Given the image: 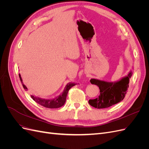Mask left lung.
<instances>
[{"instance_id": "left-lung-1", "label": "left lung", "mask_w": 149, "mask_h": 149, "mask_svg": "<svg viewBox=\"0 0 149 149\" xmlns=\"http://www.w3.org/2000/svg\"><path fill=\"white\" fill-rule=\"evenodd\" d=\"M132 74V71H130L127 76L114 83L91 79L90 82L97 86L100 90V94L94 100H89V104L97 109H103L123 101L129 88V79L131 78Z\"/></svg>"}]
</instances>
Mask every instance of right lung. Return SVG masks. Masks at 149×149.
<instances>
[{
	"label": "right lung",
	"mask_w": 149,
	"mask_h": 149,
	"mask_svg": "<svg viewBox=\"0 0 149 149\" xmlns=\"http://www.w3.org/2000/svg\"><path fill=\"white\" fill-rule=\"evenodd\" d=\"M19 78L24 88L26 90V91H27L28 89L25 86L23 81H22V79L20 74H19ZM74 85H76V84L73 83H69L68 84H67L62 94H60V96L56 97L55 98L52 99V100H45V99H42V98L36 97L33 95H30V96H31V97L33 99V100H34L36 102L39 104L40 105H41L43 107H45L47 108H50V109H53V108H58L64 105V104L65 103V101H66L68 93L70 89L73 86H74Z\"/></svg>",
	"instance_id": "right-lung-1"
}]
</instances>
